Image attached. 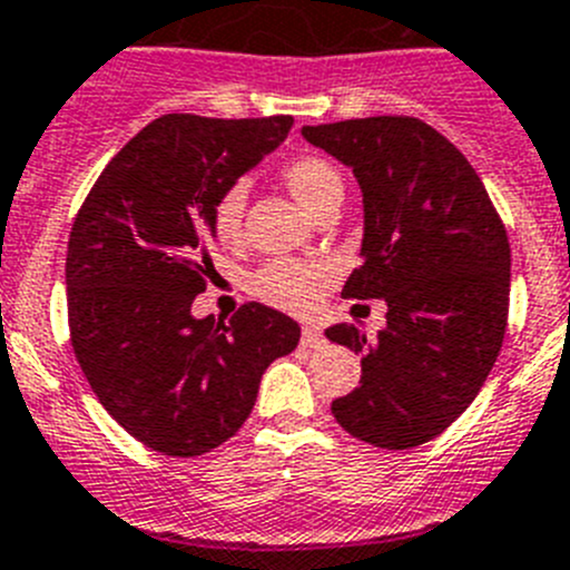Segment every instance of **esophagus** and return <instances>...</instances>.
<instances>
[{"label": "esophagus", "mask_w": 570, "mask_h": 570, "mask_svg": "<svg viewBox=\"0 0 570 570\" xmlns=\"http://www.w3.org/2000/svg\"><path fill=\"white\" fill-rule=\"evenodd\" d=\"M302 346H311V350H318V346H324V335L318 333L316 327H311V324H307V327L302 330Z\"/></svg>", "instance_id": "obj_1"}]
</instances>
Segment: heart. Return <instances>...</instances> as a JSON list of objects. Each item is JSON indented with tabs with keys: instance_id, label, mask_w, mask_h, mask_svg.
Listing matches in <instances>:
<instances>
[{
	"instance_id": "b5f03b06",
	"label": "heart",
	"mask_w": 570,
	"mask_h": 570,
	"mask_svg": "<svg viewBox=\"0 0 570 570\" xmlns=\"http://www.w3.org/2000/svg\"><path fill=\"white\" fill-rule=\"evenodd\" d=\"M282 181L311 215L338 204L344 181L338 170L322 156H296L282 167ZM246 189L232 187L215 200L213 232L224 246H235L243 237ZM333 271L313 259H274L254 274L252 291L265 305L288 313H311L327 294Z\"/></svg>"
}]
</instances>
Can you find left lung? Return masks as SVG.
<instances>
[{
    "instance_id": "left-lung-1",
    "label": "left lung",
    "mask_w": 570,
    "mask_h": 570,
    "mask_svg": "<svg viewBox=\"0 0 570 570\" xmlns=\"http://www.w3.org/2000/svg\"><path fill=\"white\" fill-rule=\"evenodd\" d=\"M302 137L363 195V263L341 296L389 307L372 344L355 324L327 330L361 355V386L333 400V416L361 442L409 451L462 416L501 352L507 229L473 165L422 119H344Z\"/></svg>"
}]
</instances>
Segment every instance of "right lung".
Returning <instances> with one entry per match:
<instances>
[{
  "label": "right lung",
  "instance_id": "obj_1",
  "mask_svg": "<svg viewBox=\"0 0 570 570\" xmlns=\"http://www.w3.org/2000/svg\"><path fill=\"white\" fill-rule=\"evenodd\" d=\"M294 117L165 114L119 150L83 200L67 252L72 350L102 409L165 456L235 436L299 324L248 302L195 318L215 200L288 137Z\"/></svg>",
  "mask_w": 570,
  "mask_h": 570
}]
</instances>
